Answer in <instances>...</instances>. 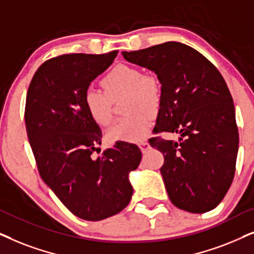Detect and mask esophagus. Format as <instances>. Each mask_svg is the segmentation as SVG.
<instances>
[{
    "label": "esophagus",
    "instance_id": "34e87169",
    "mask_svg": "<svg viewBox=\"0 0 254 254\" xmlns=\"http://www.w3.org/2000/svg\"><path fill=\"white\" fill-rule=\"evenodd\" d=\"M139 147H140V150H141V152H143V153H146L147 152V150H150V144L147 143V141H141V143L139 144Z\"/></svg>",
    "mask_w": 254,
    "mask_h": 254
}]
</instances>
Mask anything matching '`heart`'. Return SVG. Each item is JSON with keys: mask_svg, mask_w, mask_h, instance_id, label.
<instances>
[{"mask_svg": "<svg viewBox=\"0 0 254 254\" xmlns=\"http://www.w3.org/2000/svg\"><path fill=\"white\" fill-rule=\"evenodd\" d=\"M104 92L89 88L84 93V106L90 117L100 125L111 121V100L125 94L124 111L129 113L108 129L113 140L140 141L146 136L152 114L161 103V84L157 76L143 74L129 65L114 67L102 80Z\"/></svg>", "mask_w": 254, "mask_h": 254, "instance_id": "1", "label": "heart"}]
</instances>
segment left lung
Instances as JSON below:
<instances>
[{
	"label": "left lung",
	"instance_id": "8db88e82",
	"mask_svg": "<svg viewBox=\"0 0 254 254\" xmlns=\"http://www.w3.org/2000/svg\"><path fill=\"white\" fill-rule=\"evenodd\" d=\"M122 54L160 81L154 132L180 134L178 141L150 139L164 154L160 173L171 202L192 214L212 210L232 184L239 144L235 106L224 79L204 56L179 42Z\"/></svg>",
	"mask_w": 254,
	"mask_h": 254
}]
</instances>
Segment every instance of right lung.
<instances>
[{"mask_svg":"<svg viewBox=\"0 0 254 254\" xmlns=\"http://www.w3.org/2000/svg\"><path fill=\"white\" fill-rule=\"evenodd\" d=\"M118 51L64 54L37 69L28 89L25 125L39 174L64 205L86 221H102L129 204L141 151L117 141L101 157L102 132L84 106L92 81L109 67Z\"/></svg>","mask_w":254,"mask_h":254,"instance_id":"1","label":"right lung"}]
</instances>
